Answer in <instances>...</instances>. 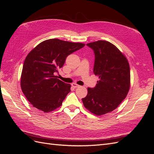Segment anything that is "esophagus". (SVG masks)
Masks as SVG:
<instances>
[{
    "mask_svg": "<svg viewBox=\"0 0 154 154\" xmlns=\"http://www.w3.org/2000/svg\"><path fill=\"white\" fill-rule=\"evenodd\" d=\"M72 86L74 88H78V87H80V86L79 85L76 84V83H72Z\"/></svg>",
    "mask_w": 154,
    "mask_h": 154,
    "instance_id": "obj_1",
    "label": "esophagus"
}]
</instances>
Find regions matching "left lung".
Segmentation results:
<instances>
[{
    "label": "left lung",
    "mask_w": 154,
    "mask_h": 154,
    "mask_svg": "<svg viewBox=\"0 0 154 154\" xmlns=\"http://www.w3.org/2000/svg\"><path fill=\"white\" fill-rule=\"evenodd\" d=\"M94 51L93 72L99 77L94 88H87L82 101L96 116L115 110L127 96L130 85V66L123 53L109 42L98 40L87 44Z\"/></svg>",
    "instance_id": "1"
}]
</instances>
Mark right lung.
I'll use <instances>...</instances> for the list:
<instances>
[{
	"mask_svg": "<svg viewBox=\"0 0 154 154\" xmlns=\"http://www.w3.org/2000/svg\"><path fill=\"white\" fill-rule=\"evenodd\" d=\"M85 46L57 38L45 40L30 51L23 65L20 79L22 92L35 108L49 112L62 105L71 85L55 74L67 56Z\"/></svg>",
	"mask_w": 154,
	"mask_h": 154,
	"instance_id": "1",
	"label": "right lung"
}]
</instances>
